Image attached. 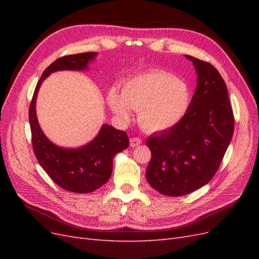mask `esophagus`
I'll use <instances>...</instances> for the list:
<instances>
[{"label":"esophagus","instance_id":"1","mask_svg":"<svg viewBox=\"0 0 259 259\" xmlns=\"http://www.w3.org/2000/svg\"><path fill=\"white\" fill-rule=\"evenodd\" d=\"M140 144H142V139L138 138V137H133V138L130 139L131 147H137Z\"/></svg>","mask_w":259,"mask_h":259}]
</instances>
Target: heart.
<instances>
[{
	"instance_id": "b5f03b06",
	"label": "heart",
	"mask_w": 259,
	"mask_h": 259,
	"mask_svg": "<svg viewBox=\"0 0 259 259\" xmlns=\"http://www.w3.org/2000/svg\"><path fill=\"white\" fill-rule=\"evenodd\" d=\"M191 99L188 85L174 74L152 70L132 77L124 84L122 95L115 89L108 94L111 110L130 119V108L139 111L142 126L149 132H160L176 125L187 112Z\"/></svg>"
}]
</instances>
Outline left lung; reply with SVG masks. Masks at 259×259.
<instances>
[{
	"instance_id": "left-lung-1",
	"label": "left lung",
	"mask_w": 259,
	"mask_h": 259,
	"mask_svg": "<svg viewBox=\"0 0 259 259\" xmlns=\"http://www.w3.org/2000/svg\"><path fill=\"white\" fill-rule=\"evenodd\" d=\"M198 73L187 112L176 125L149 136L151 160L146 170L148 183L168 197L193 192L214 177L228 148L234 117L226 83L209 62L192 56Z\"/></svg>"
}]
</instances>
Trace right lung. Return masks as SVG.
I'll use <instances>...</instances> for the list:
<instances>
[{"mask_svg": "<svg viewBox=\"0 0 259 259\" xmlns=\"http://www.w3.org/2000/svg\"><path fill=\"white\" fill-rule=\"evenodd\" d=\"M96 55L93 52L74 54L55 60L42 73L29 107L31 138L37 162L55 184L76 193L93 192L108 182L112 173L114 155L128 147L127 134L104 124L98 135L88 145L76 149L58 147L48 139L38 125L35 101L45 77L60 70H86Z\"/></svg>", "mask_w": 259, "mask_h": 259, "instance_id": "1", "label": "right lung"}]
</instances>
